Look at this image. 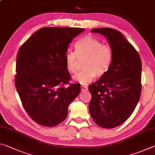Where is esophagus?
I'll return each mask as SVG.
<instances>
[{
	"label": "esophagus",
	"mask_w": 155,
	"mask_h": 155,
	"mask_svg": "<svg viewBox=\"0 0 155 155\" xmlns=\"http://www.w3.org/2000/svg\"><path fill=\"white\" fill-rule=\"evenodd\" d=\"M81 91H87V87H86V86H85V85H81Z\"/></svg>",
	"instance_id": "1"
}]
</instances>
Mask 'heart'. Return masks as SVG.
Instances as JSON below:
<instances>
[{
  "instance_id": "obj_1",
  "label": "heart",
  "mask_w": 155,
  "mask_h": 155,
  "mask_svg": "<svg viewBox=\"0 0 155 155\" xmlns=\"http://www.w3.org/2000/svg\"><path fill=\"white\" fill-rule=\"evenodd\" d=\"M75 52L68 51L65 54L66 69L70 73L77 71L78 60H83L82 71L74 76V81L87 85L96 77H103L109 71L114 59L111 46L91 35L81 38L74 44Z\"/></svg>"
}]
</instances>
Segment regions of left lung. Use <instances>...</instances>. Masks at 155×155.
Here are the masks:
<instances>
[{
	"label": "left lung",
	"mask_w": 155,
	"mask_h": 155,
	"mask_svg": "<svg viewBox=\"0 0 155 155\" xmlns=\"http://www.w3.org/2000/svg\"><path fill=\"white\" fill-rule=\"evenodd\" d=\"M108 40L114 51L111 66L89 86V110L96 124L112 128L124 122L134 111L141 91V61L132 44L120 31L111 28H92Z\"/></svg>",
	"instance_id": "1"
}]
</instances>
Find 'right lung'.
<instances>
[{
  "label": "right lung",
  "mask_w": 155,
  "mask_h": 155,
  "mask_svg": "<svg viewBox=\"0 0 155 155\" xmlns=\"http://www.w3.org/2000/svg\"><path fill=\"white\" fill-rule=\"evenodd\" d=\"M81 28L44 27L20 46L16 59L15 85L25 111L44 127L58 125L66 118L68 106L81 91L65 67V54Z\"/></svg>",
  "instance_id": "obj_1"
}]
</instances>
